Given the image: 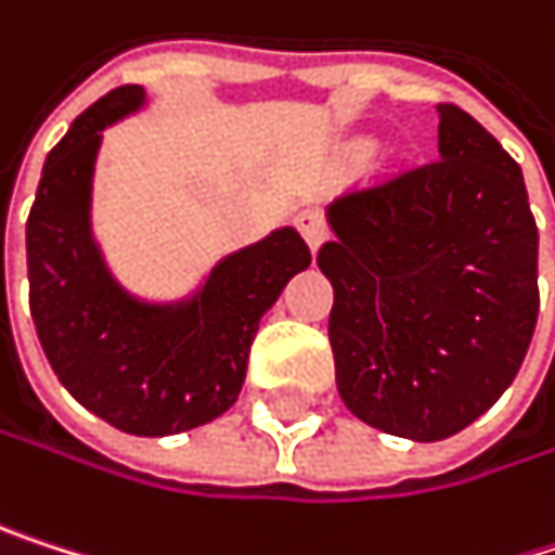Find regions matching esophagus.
Wrapping results in <instances>:
<instances>
[{
  "instance_id": "34e87169",
  "label": "esophagus",
  "mask_w": 555,
  "mask_h": 555,
  "mask_svg": "<svg viewBox=\"0 0 555 555\" xmlns=\"http://www.w3.org/2000/svg\"><path fill=\"white\" fill-rule=\"evenodd\" d=\"M296 227H299V233L306 236V243L312 249H319L328 240V223H325V214L322 210H302L296 217Z\"/></svg>"
}]
</instances>
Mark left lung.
<instances>
[{
	"label": "left lung",
	"instance_id": "obj_1",
	"mask_svg": "<svg viewBox=\"0 0 555 555\" xmlns=\"http://www.w3.org/2000/svg\"><path fill=\"white\" fill-rule=\"evenodd\" d=\"M319 249L345 406L367 426L439 442L514 384L540 312L537 220L520 165L455 103L439 158L328 207Z\"/></svg>",
	"mask_w": 555,
	"mask_h": 555
}]
</instances>
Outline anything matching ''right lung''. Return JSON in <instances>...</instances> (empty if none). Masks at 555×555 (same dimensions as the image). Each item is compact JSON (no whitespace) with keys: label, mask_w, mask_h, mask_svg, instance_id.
Wrapping results in <instances>:
<instances>
[{"label":"right lung","mask_w":555,"mask_h":555,"mask_svg":"<svg viewBox=\"0 0 555 555\" xmlns=\"http://www.w3.org/2000/svg\"><path fill=\"white\" fill-rule=\"evenodd\" d=\"M142 100L135 83L109 90L51 149L25 223L28 306L51 371L80 406L129 436H171L236 403L262 312L312 253L283 227L220 259L188 302L126 296L90 236V178L100 132Z\"/></svg>","instance_id":"1"}]
</instances>
